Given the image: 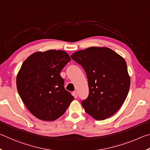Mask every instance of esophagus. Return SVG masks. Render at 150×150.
Segmentation results:
<instances>
[{"label":"esophagus","mask_w":150,"mask_h":150,"mask_svg":"<svg viewBox=\"0 0 150 150\" xmlns=\"http://www.w3.org/2000/svg\"><path fill=\"white\" fill-rule=\"evenodd\" d=\"M72 95H73V96L74 97V98H76L77 97H78V94H77L76 92H75V91H74V92L72 93Z\"/></svg>","instance_id":"esophagus-1"}]
</instances>
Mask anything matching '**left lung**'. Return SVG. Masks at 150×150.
<instances>
[{
  "label": "left lung",
  "mask_w": 150,
  "mask_h": 150,
  "mask_svg": "<svg viewBox=\"0 0 150 150\" xmlns=\"http://www.w3.org/2000/svg\"><path fill=\"white\" fill-rule=\"evenodd\" d=\"M70 60L64 51L49 50L34 52L23 62L16 77L17 90L26 107L38 119L57 120L74 100L60 75Z\"/></svg>",
  "instance_id": "8db88e82"
}]
</instances>
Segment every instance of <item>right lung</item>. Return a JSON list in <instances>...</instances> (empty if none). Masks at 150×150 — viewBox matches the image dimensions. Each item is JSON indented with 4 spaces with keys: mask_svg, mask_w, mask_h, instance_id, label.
I'll use <instances>...</instances> for the list:
<instances>
[{
    "mask_svg": "<svg viewBox=\"0 0 150 150\" xmlns=\"http://www.w3.org/2000/svg\"><path fill=\"white\" fill-rule=\"evenodd\" d=\"M71 58L87 75L90 93L81 102L85 111L97 120L111 117L122 106L130 88L124 59L111 49L98 47L75 52Z\"/></svg>",
    "mask_w": 150,
    "mask_h": 150,
    "instance_id": "obj_1",
    "label": "right lung"
}]
</instances>
